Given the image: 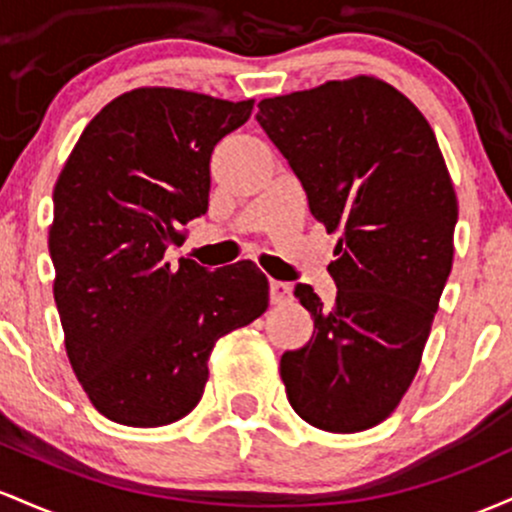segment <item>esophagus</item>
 I'll use <instances>...</instances> for the list:
<instances>
[{
  "label": "esophagus",
  "mask_w": 512,
  "mask_h": 512,
  "mask_svg": "<svg viewBox=\"0 0 512 512\" xmlns=\"http://www.w3.org/2000/svg\"><path fill=\"white\" fill-rule=\"evenodd\" d=\"M292 300V285L283 283V280H271V302L285 304Z\"/></svg>",
  "instance_id": "1"
}]
</instances>
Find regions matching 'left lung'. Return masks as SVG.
Here are the masks:
<instances>
[{
  "label": "left lung",
  "instance_id": "8db88e82",
  "mask_svg": "<svg viewBox=\"0 0 512 512\" xmlns=\"http://www.w3.org/2000/svg\"><path fill=\"white\" fill-rule=\"evenodd\" d=\"M256 120L338 234L336 302L295 285L314 333L280 358L287 401L309 426L358 433L396 409L421 365L452 271L455 188L428 120L380 79L263 99Z\"/></svg>",
  "mask_w": 512,
  "mask_h": 512
}]
</instances>
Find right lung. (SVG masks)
I'll list each match as a JSON object with an SVG mask.
<instances>
[{"label": "right lung", "mask_w": 512, "mask_h": 512, "mask_svg": "<svg viewBox=\"0 0 512 512\" xmlns=\"http://www.w3.org/2000/svg\"><path fill=\"white\" fill-rule=\"evenodd\" d=\"M251 111L254 101L135 89L86 125L57 179L55 304L74 375L111 421L188 416L217 338L268 309V278L251 261H164L179 229L208 212L212 149Z\"/></svg>", "instance_id": "1"}]
</instances>
